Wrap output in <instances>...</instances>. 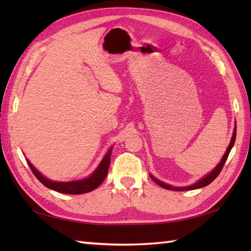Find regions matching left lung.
Wrapping results in <instances>:
<instances>
[{"instance_id": "1", "label": "left lung", "mask_w": 251, "mask_h": 251, "mask_svg": "<svg viewBox=\"0 0 251 251\" xmlns=\"http://www.w3.org/2000/svg\"><path fill=\"white\" fill-rule=\"evenodd\" d=\"M235 138H236V126H235V128H234L233 136H232V139H231L230 145H228V147H227V149H226V153H225V155H223V157H222V159H221V162L217 165L216 168H215L214 170H212L211 173H209L207 176H205L204 178H201V180L197 181V182H195L194 184H192V185H190V186H185V188H175V186H173V185L167 184V183H164V182H162V181H159V180L155 179V178L153 177L152 175H150V177L152 178V180L154 181V182L157 183L159 186H162V188L167 189V190H174V191L195 190V189H200V188H202V186H206V185H208V184H210V183L212 182V181H214V180L218 177V176H219V174L221 173V170H222L223 166H225V164H226V158H227V156H228V154H230L231 149H232L233 146H234V142H235Z\"/></svg>"}]
</instances>
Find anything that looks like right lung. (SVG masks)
Listing matches in <instances>:
<instances>
[{
  "label": "right lung",
  "mask_w": 251,
  "mask_h": 251,
  "mask_svg": "<svg viewBox=\"0 0 251 251\" xmlns=\"http://www.w3.org/2000/svg\"><path fill=\"white\" fill-rule=\"evenodd\" d=\"M111 150L112 149H110L108 153L105 154L97 169H96L89 177L82 180L69 181V182H59V181H51L50 179H47L39 172V170L35 169V167L28 161V159H26V162H28V165L30 166L32 173L34 174L35 177L40 180V182L43 183L46 188L65 194H83L90 191H94L103 182L110 166Z\"/></svg>",
  "instance_id": "add662e5"
}]
</instances>
